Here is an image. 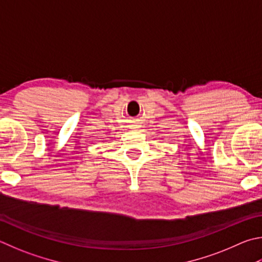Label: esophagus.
I'll use <instances>...</instances> for the list:
<instances>
[{"label": "esophagus", "instance_id": "1", "mask_svg": "<svg viewBox=\"0 0 262 262\" xmlns=\"http://www.w3.org/2000/svg\"><path fill=\"white\" fill-rule=\"evenodd\" d=\"M133 127V129H136V128H137V126L136 125H134V126H132Z\"/></svg>", "mask_w": 262, "mask_h": 262}]
</instances>
